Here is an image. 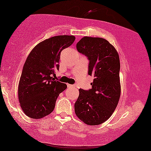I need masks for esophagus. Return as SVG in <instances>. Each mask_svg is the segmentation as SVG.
Segmentation results:
<instances>
[{"label": "esophagus", "instance_id": "esophagus-1", "mask_svg": "<svg viewBox=\"0 0 151 151\" xmlns=\"http://www.w3.org/2000/svg\"><path fill=\"white\" fill-rule=\"evenodd\" d=\"M68 88H74V87H75V86L71 85V84H69V83H68Z\"/></svg>", "mask_w": 151, "mask_h": 151}]
</instances>
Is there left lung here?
<instances>
[{
    "label": "left lung",
    "instance_id": "left-lung-1",
    "mask_svg": "<svg viewBox=\"0 0 151 151\" xmlns=\"http://www.w3.org/2000/svg\"><path fill=\"white\" fill-rule=\"evenodd\" d=\"M76 48L88 59V73L94 80L91 89L79 90L74 105L76 115L86 124L100 125L113 114L120 98L119 55L114 46L102 38L83 37Z\"/></svg>",
    "mask_w": 151,
    "mask_h": 151
}]
</instances>
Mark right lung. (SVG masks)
Here are the masks:
<instances>
[{"label":"right lung","instance_id":"right-lung-1","mask_svg":"<svg viewBox=\"0 0 151 151\" xmlns=\"http://www.w3.org/2000/svg\"><path fill=\"white\" fill-rule=\"evenodd\" d=\"M73 36H57L37 45L27 57L21 76L18 97L25 115L40 119L54 110L56 100L67 88L65 83L55 80L59 69L61 51L75 40Z\"/></svg>","mask_w":151,"mask_h":151}]
</instances>
